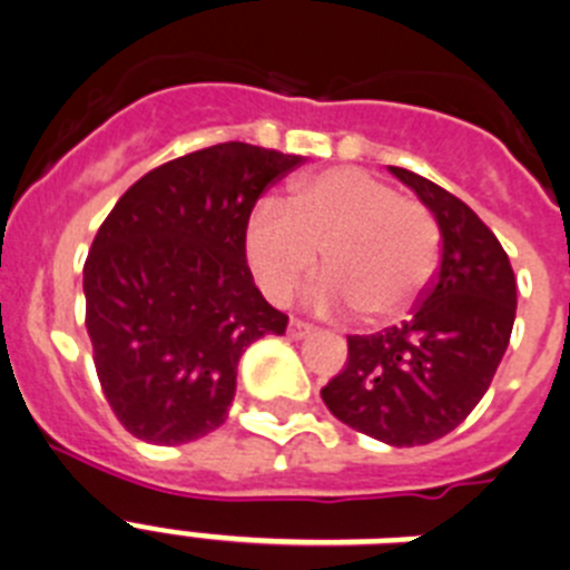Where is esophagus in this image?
<instances>
[{"instance_id": "esophagus-1", "label": "esophagus", "mask_w": 570, "mask_h": 570, "mask_svg": "<svg viewBox=\"0 0 570 570\" xmlns=\"http://www.w3.org/2000/svg\"><path fill=\"white\" fill-rule=\"evenodd\" d=\"M311 331H314V325H308V322H302V320H291L288 322V336H291V340H302V336H308Z\"/></svg>"}]
</instances>
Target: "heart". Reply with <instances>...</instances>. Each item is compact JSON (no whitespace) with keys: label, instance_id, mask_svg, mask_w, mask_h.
<instances>
[{"label":"heart","instance_id":"heart-1","mask_svg":"<svg viewBox=\"0 0 570 570\" xmlns=\"http://www.w3.org/2000/svg\"><path fill=\"white\" fill-rule=\"evenodd\" d=\"M436 248L431 210L362 168L308 176L288 205L262 199L245 228V254L268 299H288L325 250L328 271L305 299L320 314L360 308L365 320L411 308L434 274Z\"/></svg>","mask_w":570,"mask_h":570}]
</instances>
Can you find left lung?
Listing matches in <instances>:
<instances>
[{"instance_id":"left-lung-1","label":"left lung","mask_w":570,"mask_h":570,"mask_svg":"<svg viewBox=\"0 0 570 570\" xmlns=\"http://www.w3.org/2000/svg\"><path fill=\"white\" fill-rule=\"evenodd\" d=\"M391 174L420 196L442 234V259L414 316L347 336V362L322 387L331 414L385 445H428L451 434L485 396L517 316V279L480 216L414 170Z\"/></svg>"}]
</instances>
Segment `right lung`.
<instances>
[{
    "mask_svg": "<svg viewBox=\"0 0 570 570\" xmlns=\"http://www.w3.org/2000/svg\"><path fill=\"white\" fill-rule=\"evenodd\" d=\"M302 156L223 142L130 185L85 259V328L99 385L136 440L183 445L228 420L236 365L288 316L245 262V228Z\"/></svg>",
    "mask_w": 570,
    "mask_h": 570,
    "instance_id": "add662e5",
    "label": "right lung"
}]
</instances>
